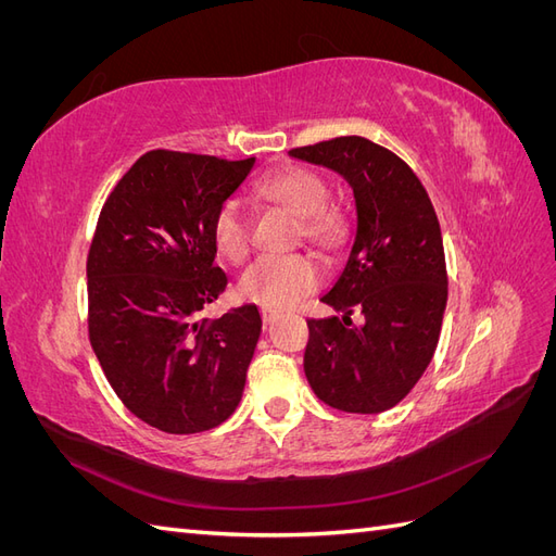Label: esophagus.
Masks as SVG:
<instances>
[{"instance_id":"obj_1","label":"esophagus","mask_w":556,"mask_h":556,"mask_svg":"<svg viewBox=\"0 0 556 556\" xmlns=\"http://www.w3.org/2000/svg\"><path fill=\"white\" fill-rule=\"evenodd\" d=\"M260 315H262V323H264V325H271L274 319L278 317V313L271 311V308H260Z\"/></svg>"}]
</instances>
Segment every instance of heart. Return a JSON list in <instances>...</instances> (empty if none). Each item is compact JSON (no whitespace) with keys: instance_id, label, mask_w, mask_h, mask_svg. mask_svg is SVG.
<instances>
[{"instance_id":"heart-1","label":"heart","mask_w":556,"mask_h":556,"mask_svg":"<svg viewBox=\"0 0 556 556\" xmlns=\"http://www.w3.org/2000/svg\"><path fill=\"white\" fill-rule=\"evenodd\" d=\"M255 194L288 208L301 217V233L319 248H336L348 231V217L341 206L327 201L329 185L308 166H282L266 174L255 188ZM211 241L217 255L229 264H241L252 245V220L239 199H225L211 217ZM325 282V266L315 257L294 255H262L252 262L239 278L237 292L243 301L262 308H290L301 299L313 294Z\"/></svg>"}]
</instances>
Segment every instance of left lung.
<instances>
[{
  "label": "left lung",
  "mask_w": 556,
  "mask_h": 556,
  "mask_svg": "<svg viewBox=\"0 0 556 556\" xmlns=\"http://www.w3.org/2000/svg\"><path fill=\"white\" fill-rule=\"evenodd\" d=\"M341 174L355 194L348 264L319 299L343 317L308 319L304 371L319 401L343 413L394 408L422 378L447 304L441 225L425 185L392 150L364 137L292 148ZM359 312L362 326L350 314Z\"/></svg>",
  "instance_id": "1"
}]
</instances>
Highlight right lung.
<instances>
[{
  "label": "right lung",
  "instance_id": "1",
  "mask_svg": "<svg viewBox=\"0 0 556 556\" xmlns=\"http://www.w3.org/2000/svg\"><path fill=\"white\" fill-rule=\"evenodd\" d=\"M255 157L150 150L117 180L88 252V331L113 392L166 433L208 431L237 410L262 331L257 306L217 319L211 217Z\"/></svg>",
  "mask_w": 556,
  "mask_h": 556
}]
</instances>
